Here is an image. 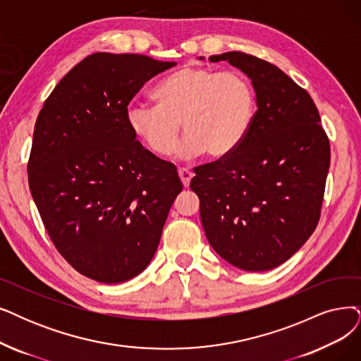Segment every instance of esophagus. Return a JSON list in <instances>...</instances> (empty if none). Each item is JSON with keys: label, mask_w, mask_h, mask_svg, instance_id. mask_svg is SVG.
I'll list each match as a JSON object with an SVG mask.
<instances>
[{"label": "esophagus", "mask_w": 361, "mask_h": 361, "mask_svg": "<svg viewBox=\"0 0 361 361\" xmlns=\"http://www.w3.org/2000/svg\"><path fill=\"white\" fill-rule=\"evenodd\" d=\"M178 175H179V179L182 180V185L185 186V188H188L190 182H191L192 176H194V173L191 170H188V169H179Z\"/></svg>", "instance_id": "1"}]
</instances>
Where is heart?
Instances as JSON below:
<instances>
[{
    "instance_id": "1",
    "label": "heart",
    "mask_w": 361,
    "mask_h": 361,
    "mask_svg": "<svg viewBox=\"0 0 361 361\" xmlns=\"http://www.w3.org/2000/svg\"><path fill=\"white\" fill-rule=\"evenodd\" d=\"M154 94L157 105L128 104L126 123L142 145L158 157L175 148L182 123L179 158L190 160L207 152L213 160H222L246 139L255 117V90L238 71L185 66L166 78Z\"/></svg>"
}]
</instances>
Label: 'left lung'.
Listing matches in <instances>:
<instances>
[{
	"mask_svg": "<svg viewBox=\"0 0 361 361\" xmlns=\"http://www.w3.org/2000/svg\"><path fill=\"white\" fill-rule=\"evenodd\" d=\"M209 61L241 69L257 109L233 154L194 169L191 190L214 252L240 269L268 271L292 257L319 224L329 137L308 92L276 65L241 51Z\"/></svg>",
	"mask_w": 361,
	"mask_h": 361,
	"instance_id": "left-lung-1",
	"label": "left lung"
}]
</instances>
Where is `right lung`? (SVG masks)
Instances as JSON below:
<instances>
[{"instance_id":"obj_1","label":"right lung","mask_w":361,"mask_h":361,"mask_svg":"<svg viewBox=\"0 0 361 361\" xmlns=\"http://www.w3.org/2000/svg\"><path fill=\"white\" fill-rule=\"evenodd\" d=\"M143 54L94 53L56 85L35 123L27 180L50 240L82 276L115 284L154 257L182 183L136 140L126 108L173 68Z\"/></svg>"}]
</instances>
